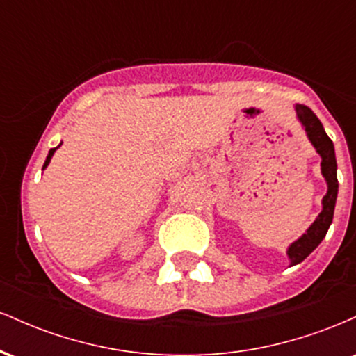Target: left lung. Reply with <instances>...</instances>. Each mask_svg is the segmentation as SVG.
<instances>
[{
    "label": "left lung",
    "mask_w": 356,
    "mask_h": 356,
    "mask_svg": "<svg viewBox=\"0 0 356 356\" xmlns=\"http://www.w3.org/2000/svg\"><path fill=\"white\" fill-rule=\"evenodd\" d=\"M296 115L300 118V122L303 124L308 138L312 140V144L316 149V152L321 155V174L325 175L326 184H328V192L323 197V211L318 216V219L314 220L306 234L301 236L296 243H293L288 249V256L291 259V266L301 263L306 259L314 249L318 248V244L321 243L323 238L328 232L330 224L333 220V212H334V202H337L338 195V179H337V157H334V147L332 138L326 136L325 129H323L320 118L313 113L312 108H308L306 105H296Z\"/></svg>",
    "instance_id": "8db88e82"
}]
</instances>
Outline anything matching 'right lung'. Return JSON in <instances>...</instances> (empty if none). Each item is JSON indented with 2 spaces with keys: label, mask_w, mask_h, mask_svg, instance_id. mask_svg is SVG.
I'll return each mask as SVG.
<instances>
[{
  "label": "right lung",
  "mask_w": 356,
  "mask_h": 356,
  "mask_svg": "<svg viewBox=\"0 0 356 356\" xmlns=\"http://www.w3.org/2000/svg\"><path fill=\"white\" fill-rule=\"evenodd\" d=\"M55 150H56V147H55V149H51L50 152H48V157H47V161H44V165H43V169H44V167H47L48 164H50V159H51V155H53V152H55Z\"/></svg>",
  "instance_id": "add662e5"
}]
</instances>
